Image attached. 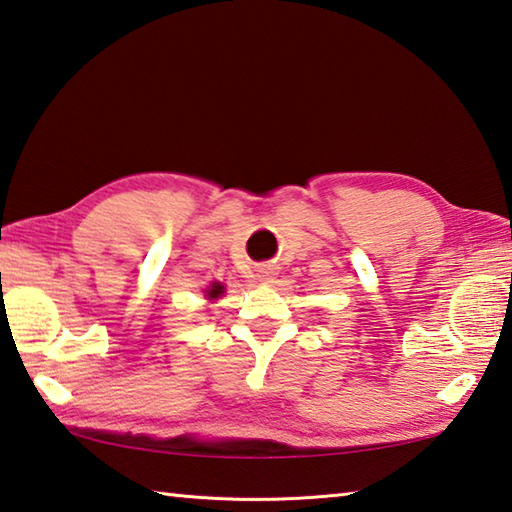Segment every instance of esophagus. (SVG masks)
I'll list each match as a JSON object with an SVG mask.
<instances>
[{"label": "esophagus", "instance_id": "esophagus-1", "mask_svg": "<svg viewBox=\"0 0 512 512\" xmlns=\"http://www.w3.org/2000/svg\"><path fill=\"white\" fill-rule=\"evenodd\" d=\"M259 279H262V282H273V273H270V270H259Z\"/></svg>", "mask_w": 512, "mask_h": 512}]
</instances>
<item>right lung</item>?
<instances>
[{"label":"right lung","mask_w":512,"mask_h":512,"mask_svg":"<svg viewBox=\"0 0 512 512\" xmlns=\"http://www.w3.org/2000/svg\"><path fill=\"white\" fill-rule=\"evenodd\" d=\"M222 290H224V286H219V284H215L213 288H210V290H208V295H210V297H217L219 293H222Z\"/></svg>","instance_id":"obj_1"}]
</instances>
